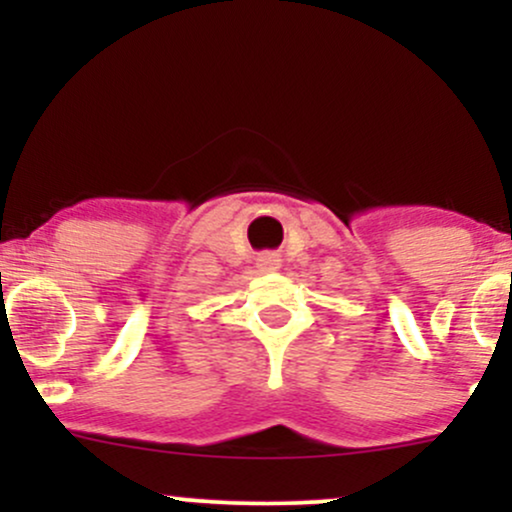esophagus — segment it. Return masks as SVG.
Here are the masks:
<instances>
[{
  "mask_svg": "<svg viewBox=\"0 0 512 512\" xmlns=\"http://www.w3.org/2000/svg\"><path fill=\"white\" fill-rule=\"evenodd\" d=\"M260 269L262 272H276V269H279V260H276V255H262Z\"/></svg>",
  "mask_w": 512,
  "mask_h": 512,
  "instance_id": "obj_1",
  "label": "esophagus"
}]
</instances>
